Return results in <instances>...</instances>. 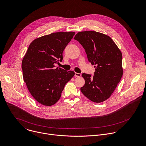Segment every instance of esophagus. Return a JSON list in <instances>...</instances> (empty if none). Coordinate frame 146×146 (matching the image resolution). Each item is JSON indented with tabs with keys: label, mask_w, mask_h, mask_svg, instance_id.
<instances>
[{
	"label": "esophagus",
	"mask_w": 146,
	"mask_h": 146,
	"mask_svg": "<svg viewBox=\"0 0 146 146\" xmlns=\"http://www.w3.org/2000/svg\"><path fill=\"white\" fill-rule=\"evenodd\" d=\"M74 76H75V77H81V73H77V72H75V73H74Z\"/></svg>",
	"instance_id": "34e87169"
}]
</instances>
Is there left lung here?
<instances>
[{
  "mask_svg": "<svg viewBox=\"0 0 146 146\" xmlns=\"http://www.w3.org/2000/svg\"><path fill=\"white\" fill-rule=\"evenodd\" d=\"M74 39L82 46L89 62L95 68L93 76L82 74L85 84L81 91L92 102H103L111 96L121 78L122 54L109 36L99 32H79Z\"/></svg>",
  "mask_w": 146,
  "mask_h": 146,
  "instance_id": "obj_1",
  "label": "left lung"
}]
</instances>
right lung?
Returning a JSON list of instances; mask_svg holds the SVG:
<instances>
[{"instance_id":"add662e5","label":"right lung","mask_w":146,"mask_h":146,"mask_svg":"<svg viewBox=\"0 0 146 146\" xmlns=\"http://www.w3.org/2000/svg\"><path fill=\"white\" fill-rule=\"evenodd\" d=\"M74 32H57L42 36L29 45L22 62L23 77L32 96L40 104L51 106L60 99L73 71L55 68Z\"/></svg>"}]
</instances>
